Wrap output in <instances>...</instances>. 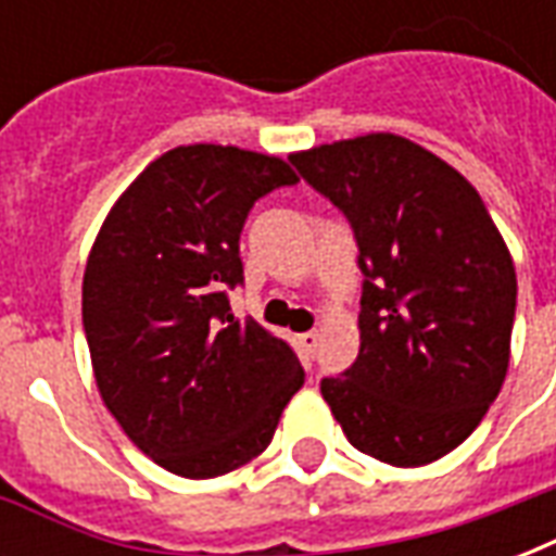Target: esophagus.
I'll return each instance as SVG.
<instances>
[{"label": "esophagus", "instance_id": "1", "mask_svg": "<svg viewBox=\"0 0 556 556\" xmlns=\"http://www.w3.org/2000/svg\"><path fill=\"white\" fill-rule=\"evenodd\" d=\"M318 330H306V333H301V337H298V342H301V349H303V354H306V357H313L315 354V349H318Z\"/></svg>", "mask_w": 556, "mask_h": 556}]
</instances>
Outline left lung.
Instances as JSON below:
<instances>
[{
  "label": "left lung",
  "instance_id": "obj_1",
  "mask_svg": "<svg viewBox=\"0 0 556 556\" xmlns=\"http://www.w3.org/2000/svg\"><path fill=\"white\" fill-rule=\"evenodd\" d=\"M349 217L361 270V354L321 381L354 450L393 467L467 441L509 369L515 265L465 175L396 134L294 151Z\"/></svg>",
  "mask_w": 556,
  "mask_h": 556
}]
</instances>
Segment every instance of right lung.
I'll list each match as a JSON object with an SVG mask.
<instances>
[{"instance_id": "right-lung-1", "label": "right lung", "mask_w": 556, "mask_h": 556, "mask_svg": "<svg viewBox=\"0 0 556 556\" xmlns=\"http://www.w3.org/2000/svg\"><path fill=\"white\" fill-rule=\"evenodd\" d=\"M298 175L274 154L178 146L115 199L83 274L103 405L175 477L214 479L267 450L303 369L286 339L235 318L243 219Z\"/></svg>"}]
</instances>
